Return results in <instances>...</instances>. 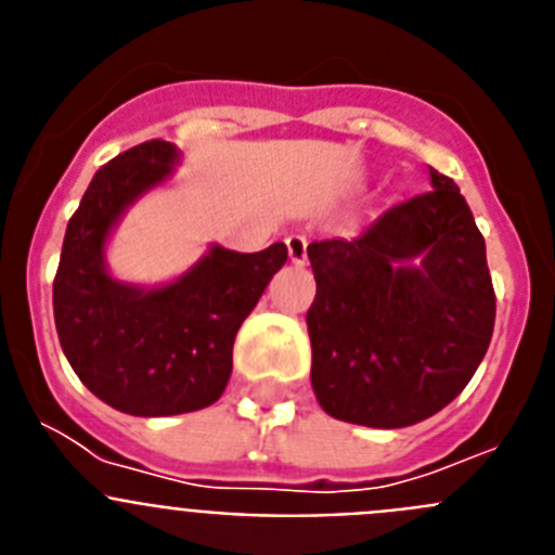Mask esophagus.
<instances>
[{"mask_svg":"<svg viewBox=\"0 0 555 555\" xmlns=\"http://www.w3.org/2000/svg\"><path fill=\"white\" fill-rule=\"evenodd\" d=\"M286 249H288V261L297 263V267H306L308 261V242L306 235L294 233L286 238Z\"/></svg>","mask_w":555,"mask_h":555,"instance_id":"obj_1","label":"esophagus"}]
</instances>
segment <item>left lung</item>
Listing matches in <instances>:
<instances>
[{
  "label": "left lung",
  "instance_id": "obj_1",
  "mask_svg": "<svg viewBox=\"0 0 555 555\" xmlns=\"http://www.w3.org/2000/svg\"><path fill=\"white\" fill-rule=\"evenodd\" d=\"M313 395L333 420L409 428L453 403L487 356L494 288L467 199L430 169V191L356 238L308 244Z\"/></svg>",
  "mask_w": 555,
  "mask_h": 555
}]
</instances>
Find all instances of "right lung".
Here are the masks:
<instances>
[{
  "label": "right lung",
  "instance_id": "add662e5",
  "mask_svg": "<svg viewBox=\"0 0 555 555\" xmlns=\"http://www.w3.org/2000/svg\"><path fill=\"white\" fill-rule=\"evenodd\" d=\"M180 150L146 141L107 160L68 219L52 308L63 356L86 389L130 416L208 409L233 372L235 333L258 306L286 244L235 253L208 244L166 283L121 281L107 244L127 210L175 178Z\"/></svg>",
  "mask_w": 555,
  "mask_h": 555
}]
</instances>
